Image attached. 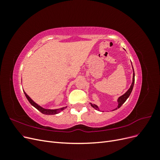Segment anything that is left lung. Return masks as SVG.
Masks as SVG:
<instances>
[{
    "label": "left lung",
    "instance_id": "1",
    "mask_svg": "<svg viewBox=\"0 0 160 160\" xmlns=\"http://www.w3.org/2000/svg\"><path fill=\"white\" fill-rule=\"evenodd\" d=\"M132 68H133V66H132ZM133 79H132V85H131L129 89L126 92H125V93L123 95H122V96L119 97L118 100H117L118 102V108L114 109L113 111H114V110H115V109H119V108L121 107V106H122V105L125 102V101H126V100L128 99V98L129 97L131 93H132V90H133V85H134V83H135V73H134L133 68ZM90 104H91V107H93V108L94 109H95L96 110H98V111L99 110V107H98V106L97 105L93 104V103H90Z\"/></svg>",
    "mask_w": 160,
    "mask_h": 160
}]
</instances>
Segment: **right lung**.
Wrapping results in <instances>:
<instances>
[{
  "mask_svg": "<svg viewBox=\"0 0 160 160\" xmlns=\"http://www.w3.org/2000/svg\"><path fill=\"white\" fill-rule=\"evenodd\" d=\"M24 93H25V96L27 99H28V101H29V103L33 106L34 108H35L37 110H38L40 111V112H41L42 113L45 114V115H55V114H57V113H59L60 112H61L62 111H63L65 109H66V108L67 107V106H65V107H63V108H59V109H45L44 108L41 107V105H39L38 104H37V103H35V101H34L29 96H28L25 92V91H24Z\"/></svg>",
  "mask_w": 160,
  "mask_h": 160,
  "instance_id": "1",
  "label": "right lung"
}]
</instances>
